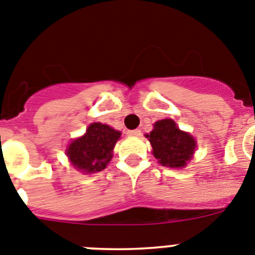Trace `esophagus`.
<instances>
[{"label":"esophagus","instance_id":"1","mask_svg":"<svg viewBox=\"0 0 255 255\" xmlns=\"http://www.w3.org/2000/svg\"><path fill=\"white\" fill-rule=\"evenodd\" d=\"M127 133L129 134V136L137 137V136H139V134H141V130H139V129H132V130H128Z\"/></svg>","mask_w":255,"mask_h":255}]
</instances>
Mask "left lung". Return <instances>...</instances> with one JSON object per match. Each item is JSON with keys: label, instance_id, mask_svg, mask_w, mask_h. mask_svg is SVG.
Wrapping results in <instances>:
<instances>
[{"label": "left lung", "instance_id": "8db88e82", "mask_svg": "<svg viewBox=\"0 0 255 255\" xmlns=\"http://www.w3.org/2000/svg\"><path fill=\"white\" fill-rule=\"evenodd\" d=\"M152 146V153L162 166L182 169L193 157L197 147L192 134L180 130L173 119H161L146 134Z\"/></svg>", "mask_w": 255, "mask_h": 255}]
</instances>
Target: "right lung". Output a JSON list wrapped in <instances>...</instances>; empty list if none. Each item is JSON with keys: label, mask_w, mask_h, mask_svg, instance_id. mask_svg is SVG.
<instances>
[{"label": "right lung", "mask_w": 255, "mask_h": 255, "mask_svg": "<svg viewBox=\"0 0 255 255\" xmlns=\"http://www.w3.org/2000/svg\"><path fill=\"white\" fill-rule=\"evenodd\" d=\"M122 133L103 123H91L84 136L68 144L66 155L76 170L94 174L104 170L113 157V148Z\"/></svg>", "instance_id": "add662e5"}]
</instances>
